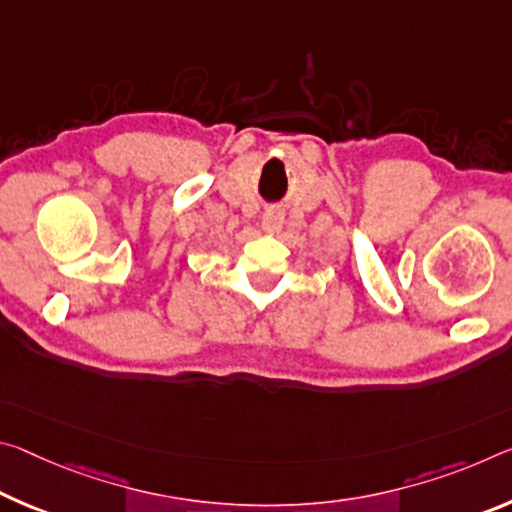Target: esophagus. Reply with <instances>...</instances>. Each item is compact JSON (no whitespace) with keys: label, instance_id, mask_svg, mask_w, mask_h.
<instances>
[{"label":"esophagus","instance_id":"1","mask_svg":"<svg viewBox=\"0 0 512 512\" xmlns=\"http://www.w3.org/2000/svg\"><path fill=\"white\" fill-rule=\"evenodd\" d=\"M282 223H285V214L280 212V209H266L264 216H262V230L269 232V234H275L282 230Z\"/></svg>","mask_w":512,"mask_h":512}]
</instances>
